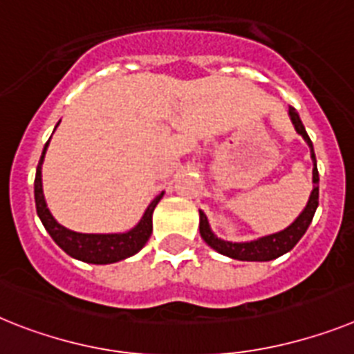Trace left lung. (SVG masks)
I'll return each instance as SVG.
<instances>
[{
    "label": "left lung",
    "instance_id": "8db88e82",
    "mask_svg": "<svg viewBox=\"0 0 354 354\" xmlns=\"http://www.w3.org/2000/svg\"><path fill=\"white\" fill-rule=\"evenodd\" d=\"M290 117H292L293 126H295L297 133L302 135L308 145L311 149V158H313V191H311L310 201L306 205V209L302 210V214L295 221L290 225L288 228H284L283 232L272 234V236L261 237L257 241L250 243H230V241H223V239H218L210 232L209 221H207V216L200 210V234L203 237V241L214 248L219 254L227 255V257H232V259L239 261H272L277 259L279 255L286 254L293 248V246L299 243L304 232L310 227L311 219H313V214L319 207V171H317V160H315L313 153V144H311L310 136L306 133L304 126H302L301 118H299V113L295 111V108L290 106Z\"/></svg>",
    "mask_w": 354,
    "mask_h": 354
}]
</instances>
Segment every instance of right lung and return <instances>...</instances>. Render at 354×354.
I'll return each instance as SVG.
<instances>
[{
  "label": "right lung",
  "instance_id": "obj_1",
  "mask_svg": "<svg viewBox=\"0 0 354 354\" xmlns=\"http://www.w3.org/2000/svg\"><path fill=\"white\" fill-rule=\"evenodd\" d=\"M50 142V140H48ZM48 142L44 145L43 154H41L39 165H37V172H35L34 182V196H35V209H37V216L43 221L44 228L48 230L52 239L61 246L62 250L68 255L75 257L79 261L91 264H109L117 263V261L131 257L136 252L140 250L142 246L147 243L153 232V210L162 200V194H158L151 201V205L145 210L144 218L136 225L133 230L126 234H79L71 232L62 225H59L50 210L46 209V201L43 196V183H41V163H43L44 153L48 147Z\"/></svg>",
  "mask_w": 354,
  "mask_h": 354
}]
</instances>
